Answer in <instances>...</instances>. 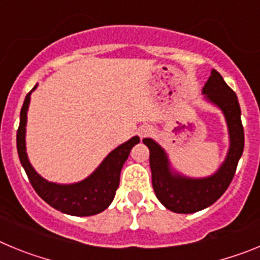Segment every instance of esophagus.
<instances>
[{
  "label": "esophagus",
  "mask_w": 260,
  "mask_h": 260,
  "mask_svg": "<svg viewBox=\"0 0 260 260\" xmlns=\"http://www.w3.org/2000/svg\"><path fill=\"white\" fill-rule=\"evenodd\" d=\"M151 133H152V128L147 127V126H146V127H142L141 130H139V135H141L142 138L147 137V135H150Z\"/></svg>",
  "instance_id": "esophagus-1"
}]
</instances>
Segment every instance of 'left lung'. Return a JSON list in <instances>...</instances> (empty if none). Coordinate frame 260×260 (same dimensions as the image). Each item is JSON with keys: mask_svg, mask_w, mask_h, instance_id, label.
<instances>
[{"mask_svg": "<svg viewBox=\"0 0 260 260\" xmlns=\"http://www.w3.org/2000/svg\"><path fill=\"white\" fill-rule=\"evenodd\" d=\"M204 102L221 110L228 128L229 147L224 161L207 177H189L174 169L167 151L151 138L143 143L150 150L152 186L165 208L176 213H194L210 207L228 189L243 152V127L241 108L233 89L216 70L202 88Z\"/></svg>", "mask_w": 260, "mask_h": 260, "instance_id": "8db88e82", "label": "left lung"}]
</instances>
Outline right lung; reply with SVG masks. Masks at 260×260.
Returning <instances> with one entry per match:
<instances>
[{"label": "right lung", "instance_id": "1", "mask_svg": "<svg viewBox=\"0 0 260 260\" xmlns=\"http://www.w3.org/2000/svg\"><path fill=\"white\" fill-rule=\"evenodd\" d=\"M38 88L36 84L27 93L22 110L20 122L17 133V148L22 167L24 168L32 187L43 201L50 207L71 216H92L103 212L113 202L116 190L119 185V174L127 160L130 151L139 143V137H133L125 143L110 151L99 167L84 180L74 183L50 182L41 177L29 162L26 147V126L31 93Z\"/></svg>", "mask_w": 260, "mask_h": 260}]
</instances>
